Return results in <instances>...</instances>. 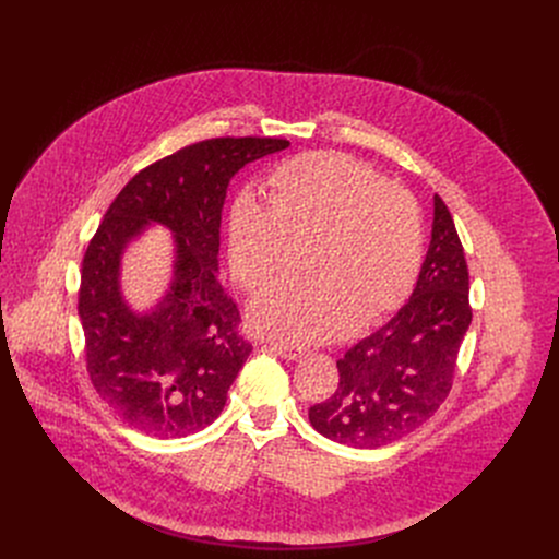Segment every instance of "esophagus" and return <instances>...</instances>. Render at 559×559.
<instances>
[{"label":"esophagus","instance_id":"obj_1","mask_svg":"<svg viewBox=\"0 0 559 559\" xmlns=\"http://www.w3.org/2000/svg\"><path fill=\"white\" fill-rule=\"evenodd\" d=\"M281 358H285V360H298L305 352L300 349V347H294V345H285V343H272L270 345Z\"/></svg>","mask_w":559,"mask_h":559}]
</instances>
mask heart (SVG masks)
<instances>
[{
  "mask_svg": "<svg viewBox=\"0 0 559 559\" xmlns=\"http://www.w3.org/2000/svg\"><path fill=\"white\" fill-rule=\"evenodd\" d=\"M267 205L241 197L229 216V265L246 289L285 265L287 241L309 243L311 278L278 283L250 305L259 334L296 345L371 328L412 294L423 263V221L414 197L373 168L334 152L281 164L265 183Z\"/></svg>",
  "mask_w": 559,
  "mask_h": 559,
  "instance_id": "heart-1",
  "label": "heart"
}]
</instances>
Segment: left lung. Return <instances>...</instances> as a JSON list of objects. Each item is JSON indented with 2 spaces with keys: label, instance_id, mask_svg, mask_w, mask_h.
Masks as SVG:
<instances>
[{
  "label": "left lung",
  "instance_id": "1",
  "mask_svg": "<svg viewBox=\"0 0 559 559\" xmlns=\"http://www.w3.org/2000/svg\"><path fill=\"white\" fill-rule=\"evenodd\" d=\"M468 325L464 250L451 212L436 194L431 243L412 298L336 362L338 389L309 409L311 427L356 449L409 436L449 395Z\"/></svg>",
  "mask_w": 559,
  "mask_h": 559
}]
</instances>
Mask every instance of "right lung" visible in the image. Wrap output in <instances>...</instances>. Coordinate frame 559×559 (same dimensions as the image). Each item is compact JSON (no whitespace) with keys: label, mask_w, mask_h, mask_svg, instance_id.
<instances>
[{"label":"right lung","mask_w":559,"mask_h":559,"mask_svg":"<svg viewBox=\"0 0 559 559\" xmlns=\"http://www.w3.org/2000/svg\"><path fill=\"white\" fill-rule=\"evenodd\" d=\"M289 141L221 136L162 158L117 194L82 263L79 318L97 393L130 427L186 438L212 425L252 345L238 334L236 302L218 281L221 212L231 177ZM176 238L174 281L147 312L120 292L124 248L147 224Z\"/></svg>","instance_id":"add662e5"}]
</instances>
